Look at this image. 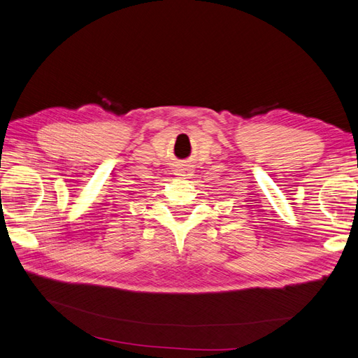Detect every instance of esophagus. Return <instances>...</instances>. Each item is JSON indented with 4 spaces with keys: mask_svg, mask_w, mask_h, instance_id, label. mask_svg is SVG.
<instances>
[{
    "mask_svg": "<svg viewBox=\"0 0 358 358\" xmlns=\"http://www.w3.org/2000/svg\"><path fill=\"white\" fill-rule=\"evenodd\" d=\"M182 173H183V171H182ZM182 176H185V175H182Z\"/></svg>",
    "mask_w": 358,
    "mask_h": 358,
    "instance_id": "1",
    "label": "esophagus"
}]
</instances>
